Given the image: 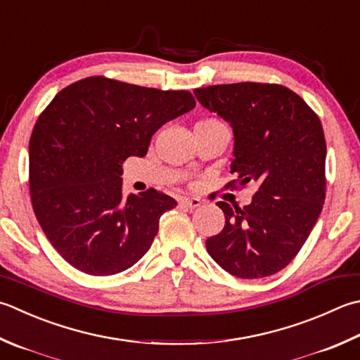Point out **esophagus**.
I'll return each instance as SVG.
<instances>
[{
  "instance_id": "34e87169",
  "label": "esophagus",
  "mask_w": 360,
  "mask_h": 360,
  "mask_svg": "<svg viewBox=\"0 0 360 360\" xmlns=\"http://www.w3.org/2000/svg\"><path fill=\"white\" fill-rule=\"evenodd\" d=\"M181 206L186 209H195V207L201 206V200L200 198H182Z\"/></svg>"
}]
</instances>
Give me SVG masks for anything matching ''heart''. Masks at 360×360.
Instances as JSON below:
<instances>
[{
  "mask_svg": "<svg viewBox=\"0 0 360 360\" xmlns=\"http://www.w3.org/2000/svg\"><path fill=\"white\" fill-rule=\"evenodd\" d=\"M218 120H204V122H200V123H217Z\"/></svg>",
  "mask_w": 360,
  "mask_h": 360,
  "instance_id": "1",
  "label": "heart"
}]
</instances>
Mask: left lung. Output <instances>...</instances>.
Here are the masks:
<instances>
[{
  "instance_id": "8db88e82",
  "label": "left lung",
  "mask_w": 360,
  "mask_h": 360,
  "mask_svg": "<svg viewBox=\"0 0 360 360\" xmlns=\"http://www.w3.org/2000/svg\"><path fill=\"white\" fill-rule=\"evenodd\" d=\"M193 94L234 132L236 187L259 186L243 209L217 202L226 221L220 234L206 240L207 252L232 276H271L298 255L325 202L326 142L320 118L278 84H218Z\"/></svg>"
}]
</instances>
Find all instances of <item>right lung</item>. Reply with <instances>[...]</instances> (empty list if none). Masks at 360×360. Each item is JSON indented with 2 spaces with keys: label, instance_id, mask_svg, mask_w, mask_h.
I'll use <instances>...</instances> for the list:
<instances>
[{
  "label": "right lung",
  "instance_id": "add662e5",
  "mask_svg": "<svg viewBox=\"0 0 360 360\" xmlns=\"http://www.w3.org/2000/svg\"><path fill=\"white\" fill-rule=\"evenodd\" d=\"M195 105L187 90L94 76L60 90L41 112L30 140L32 207L70 265L110 276L145 256L176 201L154 188L126 198L122 164L143 158L154 132Z\"/></svg>",
  "mask_w": 360,
  "mask_h": 360
}]
</instances>
